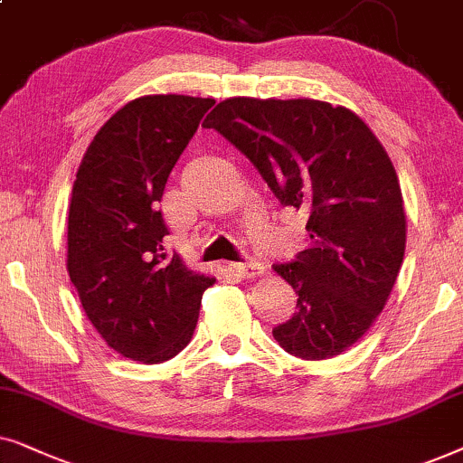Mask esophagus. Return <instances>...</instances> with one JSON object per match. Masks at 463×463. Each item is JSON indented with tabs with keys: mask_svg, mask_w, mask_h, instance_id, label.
<instances>
[{
	"mask_svg": "<svg viewBox=\"0 0 463 463\" xmlns=\"http://www.w3.org/2000/svg\"><path fill=\"white\" fill-rule=\"evenodd\" d=\"M237 277H243V279H254V277H260L264 273V267L256 260H245V262H235L228 267Z\"/></svg>",
	"mask_w": 463,
	"mask_h": 463,
	"instance_id": "esophagus-1",
	"label": "esophagus"
}]
</instances>
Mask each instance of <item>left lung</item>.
Masks as SVG:
<instances>
[{"mask_svg": "<svg viewBox=\"0 0 463 463\" xmlns=\"http://www.w3.org/2000/svg\"><path fill=\"white\" fill-rule=\"evenodd\" d=\"M203 127L231 141L283 207L309 213V248L275 264L298 294L275 341L303 360L343 354L385 307L404 258L402 193L383 146L347 108L316 99L232 97Z\"/></svg>", "mask_w": 463, "mask_h": 463, "instance_id": "1", "label": "left lung"}]
</instances>
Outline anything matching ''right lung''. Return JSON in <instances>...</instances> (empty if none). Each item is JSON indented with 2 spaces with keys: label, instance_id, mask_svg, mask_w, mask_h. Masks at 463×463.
Here are the masks:
<instances>
[{
  "label": "right lung",
  "instance_id": "1",
  "mask_svg": "<svg viewBox=\"0 0 463 463\" xmlns=\"http://www.w3.org/2000/svg\"><path fill=\"white\" fill-rule=\"evenodd\" d=\"M213 99L147 95L99 128L71 190L67 270L86 317L128 360L158 364L193 338L215 281L167 254L158 203Z\"/></svg>",
  "mask_w": 463,
  "mask_h": 463
}]
</instances>
